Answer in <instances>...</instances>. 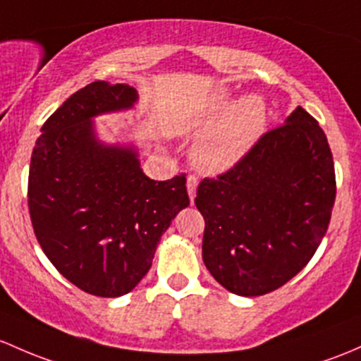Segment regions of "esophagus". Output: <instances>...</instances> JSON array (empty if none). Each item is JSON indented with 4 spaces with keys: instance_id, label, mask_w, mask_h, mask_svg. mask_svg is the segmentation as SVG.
Wrapping results in <instances>:
<instances>
[{
    "instance_id": "esophagus-1",
    "label": "esophagus",
    "mask_w": 361,
    "mask_h": 361,
    "mask_svg": "<svg viewBox=\"0 0 361 361\" xmlns=\"http://www.w3.org/2000/svg\"><path fill=\"white\" fill-rule=\"evenodd\" d=\"M197 185H199V178H197L195 174H188V178H187V190H188V195H190L192 202H193V199H195Z\"/></svg>"
}]
</instances>
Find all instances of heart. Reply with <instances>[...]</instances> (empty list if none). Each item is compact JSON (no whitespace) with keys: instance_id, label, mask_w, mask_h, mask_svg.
Wrapping results in <instances>:
<instances>
[{"instance_id":"1","label":"heart","mask_w":361,"mask_h":361,"mask_svg":"<svg viewBox=\"0 0 361 361\" xmlns=\"http://www.w3.org/2000/svg\"><path fill=\"white\" fill-rule=\"evenodd\" d=\"M231 94L218 90L197 111L174 124L176 133L199 131L216 123L200 136L193 149V162L197 168L219 173L237 164L267 128V104L257 94H247L231 104Z\"/></svg>"}]
</instances>
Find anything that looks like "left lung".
I'll return each instance as SVG.
<instances>
[{
	"label": "left lung",
	"mask_w": 361,
	"mask_h": 361,
	"mask_svg": "<svg viewBox=\"0 0 361 361\" xmlns=\"http://www.w3.org/2000/svg\"><path fill=\"white\" fill-rule=\"evenodd\" d=\"M334 200L327 136L298 107L233 168L199 183L206 268L233 294L276 290L310 263L327 233Z\"/></svg>",
	"instance_id": "1"
}]
</instances>
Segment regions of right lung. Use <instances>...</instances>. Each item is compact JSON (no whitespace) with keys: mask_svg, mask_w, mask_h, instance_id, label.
<instances>
[{"mask_svg":"<svg viewBox=\"0 0 361 361\" xmlns=\"http://www.w3.org/2000/svg\"><path fill=\"white\" fill-rule=\"evenodd\" d=\"M135 102L133 86L91 82L48 117L30 157L27 202L37 242L71 283L100 298L138 286L171 219L190 204L183 173L150 180L135 150L94 136L91 117Z\"/></svg>","mask_w":361,"mask_h":361,"instance_id":"1","label":"right lung"}]
</instances>
